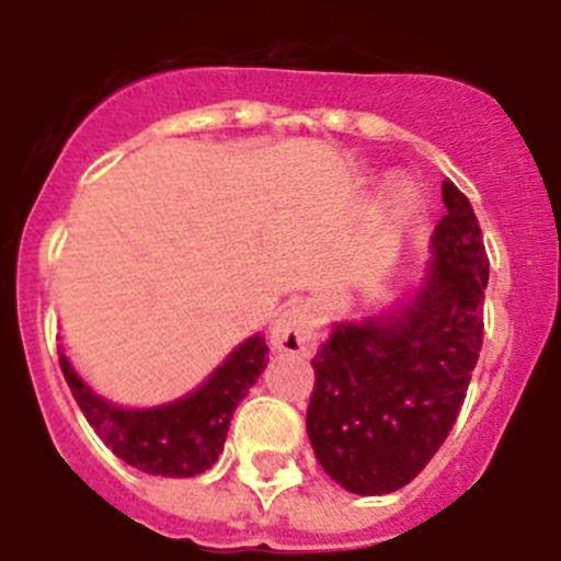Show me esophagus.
Instances as JSON below:
<instances>
[{
    "label": "esophagus",
    "mask_w": 561,
    "mask_h": 561,
    "mask_svg": "<svg viewBox=\"0 0 561 561\" xmlns=\"http://www.w3.org/2000/svg\"><path fill=\"white\" fill-rule=\"evenodd\" d=\"M270 340L277 351H286V354H314L317 325L311 306L306 300H291L289 306H284V309L277 311L275 323H272Z\"/></svg>",
    "instance_id": "obj_1"
}]
</instances>
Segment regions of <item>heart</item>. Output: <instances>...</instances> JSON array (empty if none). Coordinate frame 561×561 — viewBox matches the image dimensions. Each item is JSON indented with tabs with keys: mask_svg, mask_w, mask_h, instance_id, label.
<instances>
[{
	"mask_svg": "<svg viewBox=\"0 0 561 561\" xmlns=\"http://www.w3.org/2000/svg\"><path fill=\"white\" fill-rule=\"evenodd\" d=\"M421 205V196L408 180H393L385 191V216L390 227L408 225Z\"/></svg>",
	"mask_w": 561,
	"mask_h": 561,
	"instance_id": "heart-1",
	"label": "heart"
}]
</instances>
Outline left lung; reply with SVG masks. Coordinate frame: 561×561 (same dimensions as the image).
Masks as SVG:
<instances>
[{"instance_id": "obj_1", "label": "left lung", "mask_w": 561, "mask_h": 561, "mask_svg": "<svg viewBox=\"0 0 561 561\" xmlns=\"http://www.w3.org/2000/svg\"><path fill=\"white\" fill-rule=\"evenodd\" d=\"M447 216L421 277L390 309L334 320L311 359V449L354 494L408 485L447 440L483 345L489 257L478 216L444 182Z\"/></svg>"}]
</instances>
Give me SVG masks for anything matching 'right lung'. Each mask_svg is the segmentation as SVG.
Returning <instances> with one entry per match:
<instances>
[{
    "instance_id": "right-lung-1",
    "label": "right lung",
    "mask_w": 561,
    "mask_h": 561,
    "mask_svg": "<svg viewBox=\"0 0 561 561\" xmlns=\"http://www.w3.org/2000/svg\"><path fill=\"white\" fill-rule=\"evenodd\" d=\"M61 370L78 408L108 449L128 466L162 478H196L219 460L236 408L264 374L270 348L247 336L199 388L153 408H123L98 393L58 348Z\"/></svg>"
}]
</instances>
